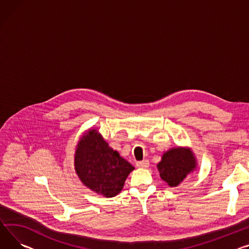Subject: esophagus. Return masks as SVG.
Segmentation results:
<instances>
[{"label":"esophagus","instance_id":"obj_1","mask_svg":"<svg viewBox=\"0 0 249 249\" xmlns=\"http://www.w3.org/2000/svg\"><path fill=\"white\" fill-rule=\"evenodd\" d=\"M136 166L139 168H147L149 166V161L148 160H142L136 163Z\"/></svg>","mask_w":249,"mask_h":249}]
</instances>
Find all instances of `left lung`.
<instances>
[{"label": "left lung", "instance_id": "1", "mask_svg": "<svg viewBox=\"0 0 249 249\" xmlns=\"http://www.w3.org/2000/svg\"><path fill=\"white\" fill-rule=\"evenodd\" d=\"M157 168L161 179L170 187H176L195 170L196 159L189 148H172L163 154Z\"/></svg>", "mask_w": 249, "mask_h": 249}]
</instances>
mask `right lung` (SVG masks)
<instances>
[{
  "label": "right lung",
  "instance_id": "1",
  "mask_svg": "<svg viewBox=\"0 0 249 249\" xmlns=\"http://www.w3.org/2000/svg\"><path fill=\"white\" fill-rule=\"evenodd\" d=\"M74 161L82 183L105 197L119 194L129 173L134 170L95 129L86 132L80 139Z\"/></svg>",
  "mask_w": 249,
  "mask_h": 249
}]
</instances>
